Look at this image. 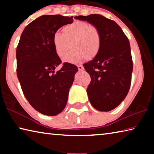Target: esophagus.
<instances>
[{
  "instance_id": "obj_1",
  "label": "esophagus",
  "mask_w": 154,
  "mask_h": 154,
  "mask_svg": "<svg viewBox=\"0 0 154 154\" xmlns=\"http://www.w3.org/2000/svg\"><path fill=\"white\" fill-rule=\"evenodd\" d=\"M77 67H78V69H79V71H83V70H84V68H83L82 65H81V64L78 65Z\"/></svg>"
}]
</instances>
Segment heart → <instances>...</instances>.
Listing matches in <instances>:
<instances>
[{
    "label": "heart",
    "mask_w": 154,
    "mask_h": 154,
    "mask_svg": "<svg viewBox=\"0 0 154 154\" xmlns=\"http://www.w3.org/2000/svg\"><path fill=\"white\" fill-rule=\"evenodd\" d=\"M62 33L54 34L52 43L56 54L62 57L71 43L72 49L64 56L63 60L75 63L86 58L92 59L98 55L102 45V37L98 28L89 23L76 21L64 26Z\"/></svg>",
    "instance_id": "heart-1"
}]
</instances>
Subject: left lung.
Returning a JSON list of instances; mask_svg holds the SVG:
<instances>
[{"label": "left lung", "mask_w": 154, "mask_h": 154, "mask_svg": "<svg viewBox=\"0 0 154 154\" xmlns=\"http://www.w3.org/2000/svg\"><path fill=\"white\" fill-rule=\"evenodd\" d=\"M75 18L96 26L101 34L100 51L83 66L91 77L87 88L91 105L98 111H109L124 100L131 84L133 64L128 38L116 22L101 15Z\"/></svg>", "instance_id": "1"}]
</instances>
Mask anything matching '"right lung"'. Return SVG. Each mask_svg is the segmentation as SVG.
Here are the masks:
<instances>
[{
  "instance_id": "add662e5",
  "label": "right lung",
  "mask_w": 154,
  "mask_h": 154,
  "mask_svg": "<svg viewBox=\"0 0 154 154\" xmlns=\"http://www.w3.org/2000/svg\"><path fill=\"white\" fill-rule=\"evenodd\" d=\"M73 22L72 16L44 15L24 28L16 49L17 75L26 98L32 107L45 116L64 110L77 67L62 63L54 50L52 38L60 28Z\"/></svg>"
}]
</instances>
